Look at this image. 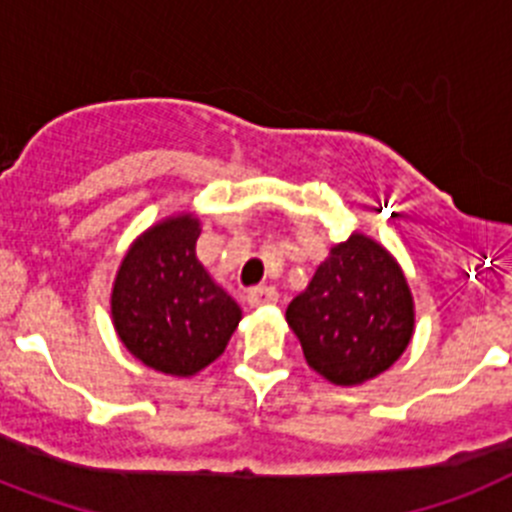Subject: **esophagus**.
Instances as JSON below:
<instances>
[{
    "label": "esophagus",
    "instance_id": "obj_1",
    "mask_svg": "<svg viewBox=\"0 0 512 512\" xmlns=\"http://www.w3.org/2000/svg\"><path fill=\"white\" fill-rule=\"evenodd\" d=\"M247 302L252 307H268V304L278 302V291L273 286H255V289H249Z\"/></svg>",
    "mask_w": 512,
    "mask_h": 512
}]
</instances>
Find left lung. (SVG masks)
<instances>
[{"instance_id": "obj_1", "label": "left lung", "mask_w": 512, "mask_h": 512, "mask_svg": "<svg viewBox=\"0 0 512 512\" xmlns=\"http://www.w3.org/2000/svg\"><path fill=\"white\" fill-rule=\"evenodd\" d=\"M286 322L317 375L354 388L409 349L416 309L401 263L377 239L354 231L330 247L307 289L291 299Z\"/></svg>"}]
</instances>
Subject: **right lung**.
<instances>
[{
    "label": "right lung",
    "instance_id": "add662e5",
    "mask_svg": "<svg viewBox=\"0 0 512 512\" xmlns=\"http://www.w3.org/2000/svg\"><path fill=\"white\" fill-rule=\"evenodd\" d=\"M197 213L161 218L137 236L111 286V322L145 367L192 377L226 351L242 307L197 260Z\"/></svg>",
    "mask_w": 512,
    "mask_h": 512
}]
</instances>
